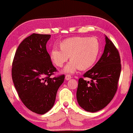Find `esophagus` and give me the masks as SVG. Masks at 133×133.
I'll list each match as a JSON object with an SVG mask.
<instances>
[{
  "mask_svg": "<svg viewBox=\"0 0 133 133\" xmlns=\"http://www.w3.org/2000/svg\"><path fill=\"white\" fill-rule=\"evenodd\" d=\"M65 80H68V81L69 80V79H71V76L70 75H66L65 77Z\"/></svg>",
  "mask_w": 133,
  "mask_h": 133,
  "instance_id": "1",
  "label": "esophagus"
}]
</instances>
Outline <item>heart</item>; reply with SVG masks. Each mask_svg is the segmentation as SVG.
I'll return each instance as SVG.
<instances>
[{
  "instance_id": "heart-1",
  "label": "heart",
  "mask_w": 133,
  "mask_h": 133,
  "mask_svg": "<svg viewBox=\"0 0 133 133\" xmlns=\"http://www.w3.org/2000/svg\"><path fill=\"white\" fill-rule=\"evenodd\" d=\"M60 49H52V61L57 67L61 68L69 57L71 61L66 65L64 71L72 74L79 69L85 71L93 66L98 58L101 45L96 37H74L62 41Z\"/></svg>"
}]
</instances>
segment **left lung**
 Returning <instances> with one entry per match:
<instances>
[{
    "instance_id": "8db88e82",
    "label": "left lung",
    "mask_w": 133,
    "mask_h": 133,
    "mask_svg": "<svg viewBox=\"0 0 133 133\" xmlns=\"http://www.w3.org/2000/svg\"><path fill=\"white\" fill-rule=\"evenodd\" d=\"M105 41L104 50L100 59L83 75L91 81L80 78L78 81L77 103L88 112H97L105 108L112 99L117 89L121 71L119 54L107 36Z\"/></svg>"
}]
</instances>
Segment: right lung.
Returning <instances> with one entry per match:
<instances>
[{"label": "right lung", "instance_id": "add662e5", "mask_svg": "<svg viewBox=\"0 0 133 133\" xmlns=\"http://www.w3.org/2000/svg\"><path fill=\"white\" fill-rule=\"evenodd\" d=\"M51 35L32 34L19 44L15 54L12 77L22 102L29 110L44 114L54 106L65 76L51 77L56 68L46 49Z\"/></svg>", "mask_w": 133, "mask_h": 133}]
</instances>
